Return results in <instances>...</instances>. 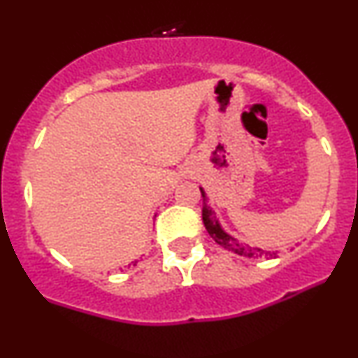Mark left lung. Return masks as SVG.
<instances>
[{
    "label": "left lung",
    "mask_w": 358,
    "mask_h": 358,
    "mask_svg": "<svg viewBox=\"0 0 358 358\" xmlns=\"http://www.w3.org/2000/svg\"><path fill=\"white\" fill-rule=\"evenodd\" d=\"M200 192H202V196H203V208H202L203 225L217 244L222 245L224 249L231 250V252H234V254H237V256H244V257H250V259H261V257L276 259L278 257V250L276 252H274V250L271 252V250H266L261 248H250L249 244H244V242L237 241L236 237H232L231 234L225 232L224 227H222L220 220L217 219L215 212H213L210 205L207 203V195H205L202 187H200Z\"/></svg>",
    "instance_id": "1"
}]
</instances>
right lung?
<instances>
[{
  "mask_svg": "<svg viewBox=\"0 0 358 358\" xmlns=\"http://www.w3.org/2000/svg\"><path fill=\"white\" fill-rule=\"evenodd\" d=\"M134 264H136V262H134Z\"/></svg>",
  "mask_w": 358,
  "mask_h": 358,
  "instance_id": "add662e5",
  "label": "right lung"
}]
</instances>
